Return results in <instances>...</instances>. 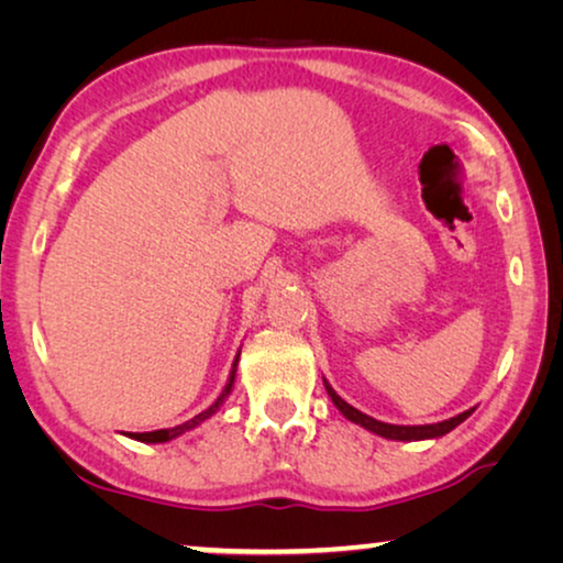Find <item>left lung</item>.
<instances>
[{"instance_id": "obj_1", "label": "left lung", "mask_w": 563, "mask_h": 563, "mask_svg": "<svg viewBox=\"0 0 563 563\" xmlns=\"http://www.w3.org/2000/svg\"><path fill=\"white\" fill-rule=\"evenodd\" d=\"M322 384H325L328 397L333 399V405L338 407V410H341V415H343L345 420L356 422V426L368 430V433L387 438V441H433V438H441L445 433H451L453 428L461 426V422H464L468 415L474 412V407H472V410L461 412V415H456V418L433 422V426H391V422H382V420H376V418H368V415L356 410V407H351L341 395H338L333 387H330L328 379H322Z\"/></svg>"}]
</instances>
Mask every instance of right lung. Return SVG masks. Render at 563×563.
Listing matches in <instances>:
<instances>
[{
  "label": "right lung",
  "instance_id": "add662e5",
  "mask_svg": "<svg viewBox=\"0 0 563 563\" xmlns=\"http://www.w3.org/2000/svg\"><path fill=\"white\" fill-rule=\"evenodd\" d=\"M238 358H241V351L235 353L233 366H230V376H228V382H225V389L220 391V397L214 399V402H212L210 407H207V410H202L199 415H195V418L187 420V422H181V426H174V428H161V430H151V433H122V435L133 438V441H141V443H168V441H174V438H179V435H184V433H189V430L199 428V426H202L205 420H210L212 415L218 412L222 405H225V399L230 397V391H233L235 372H238Z\"/></svg>",
  "mask_w": 563,
  "mask_h": 563
}]
</instances>
